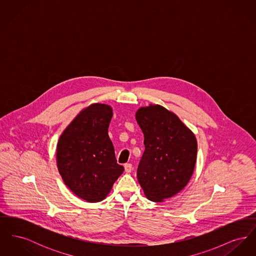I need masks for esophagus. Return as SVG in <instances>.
<instances>
[{"instance_id":"1","label":"esophagus","mask_w":256,"mask_h":256,"mask_svg":"<svg viewBox=\"0 0 256 256\" xmlns=\"http://www.w3.org/2000/svg\"><path fill=\"white\" fill-rule=\"evenodd\" d=\"M124 172H130L132 170V165L130 164V163H126V164H124Z\"/></svg>"}]
</instances>
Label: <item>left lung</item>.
Instances as JSON below:
<instances>
[{
	"instance_id": "8db88e82",
	"label": "left lung",
	"mask_w": 256,
	"mask_h": 256,
	"mask_svg": "<svg viewBox=\"0 0 256 256\" xmlns=\"http://www.w3.org/2000/svg\"><path fill=\"white\" fill-rule=\"evenodd\" d=\"M135 118L144 134L145 152L137 178L152 202H164L180 193L195 170V134L170 110L159 104L140 108Z\"/></svg>"
}]
</instances>
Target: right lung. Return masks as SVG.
<instances>
[{
	"instance_id": "right-lung-1",
	"label": "right lung",
	"mask_w": 256,
	"mask_h": 256,
	"mask_svg": "<svg viewBox=\"0 0 256 256\" xmlns=\"http://www.w3.org/2000/svg\"><path fill=\"white\" fill-rule=\"evenodd\" d=\"M112 116L108 104H92L74 118L58 142L56 165L63 182L88 202L104 200L124 172L108 136Z\"/></svg>"
}]
</instances>
